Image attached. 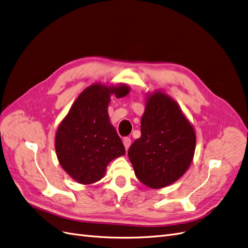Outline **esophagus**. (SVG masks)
Returning <instances> with one entry per match:
<instances>
[{
  "label": "esophagus",
  "instance_id": "1",
  "mask_svg": "<svg viewBox=\"0 0 248 248\" xmlns=\"http://www.w3.org/2000/svg\"><path fill=\"white\" fill-rule=\"evenodd\" d=\"M123 144H124V146H125V149L128 150L129 147H130V145H131V140H130V138H124V139H123Z\"/></svg>",
  "mask_w": 248,
  "mask_h": 248
}]
</instances>
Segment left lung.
Here are the masks:
<instances>
[{
    "instance_id": "obj_1",
    "label": "left lung",
    "mask_w": 248,
    "mask_h": 248,
    "mask_svg": "<svg viewBox=\"0 0 248 248\" xmlns=\"http://www.w3.org/2000/svg\"><path fill=\"white\" fill-rule=\"evenodd\" d=\"M194 149L196 133L178 104L154 93L141 117L140 138L128 150L138 179L155 189L174 183L189 168Z\"/></svg>"
}]
</instances>
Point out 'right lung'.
<instances>
[{
  "label": "right lung",
  "instance_id": "add662e5",
  "mask_svg": "<svg viewBox=\"0 0 248 248\" xmlns=\"http://www.w3.org/2000/svg\"><path fill=\"white\" fill-rule=\"evenodd\" d=\"M127 86L92 85L82 91L60 124L56 152L60 164L76 181L91 184L103 177L108 164L125 154L123 142L109 122L110 94L124 97Z\"/></svg>",
  "mask_w": 248,
  "mask_h": 248
}]
</instances>
